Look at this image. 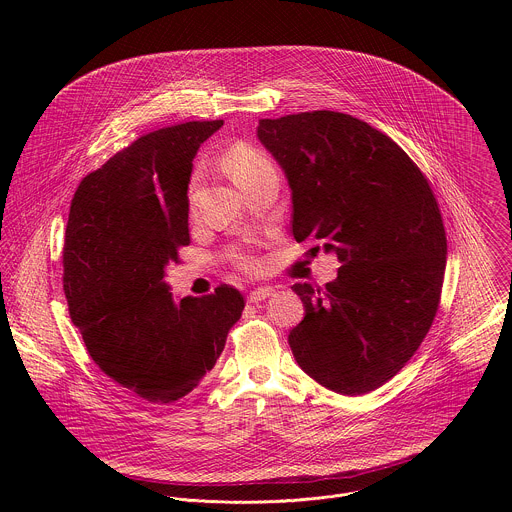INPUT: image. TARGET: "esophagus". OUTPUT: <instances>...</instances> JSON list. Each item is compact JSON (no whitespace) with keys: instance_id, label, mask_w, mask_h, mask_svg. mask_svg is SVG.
<instances>
[{"instance_id":"obj_1","label":"esophagus","mask_w":512,"mask_h":512,"mask_svg":"<svg viewBox=\"0 0 512 512\" xmlns=\"http://www.w3.org/2000/svg\"><path fill=\"white\" fill-rule=\"evenodd\" d=\"M276 292L274 288H270V286H262V288H256V290H252L250 295H248V301L250 303H260V301H264V299H268L272 293Z\"/></svg>"}]
</instances>
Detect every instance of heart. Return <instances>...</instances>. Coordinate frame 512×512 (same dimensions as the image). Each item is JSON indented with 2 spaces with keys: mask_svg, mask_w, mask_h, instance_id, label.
<instances>
[{
  "mask_svg": "<svg viewBox=\"0 0 512 512\" xmlns=\"http://www.w3.org/2000/svg\"><path fill=\"white\" fill-rule=\"evenodd\" d=\"M224 167L238 187H244L250 181H254L266 173H276L274 163L260 149H256L250 144H242V142L228 147V151L224 155ZM232 258L236 260L238 266H242L246 270H252L256 266V258L250 254L234 252Z\"/></svg>",
  "mask_w": 512,
  "mask_h": 512,
  "instance_id": "b5f03b06",
  "label": "heart"
}]
</instances>
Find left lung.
I'll return each instance as SVG.
<instances>
[{"mask_svg": "<svg viewBox=\"0 0 512 512\" xmlns=\"http://www.w3.org/2000/svg\"><path fill=\"white\" fill-rule=\"evenodd\" d=\"M256 136L288 179L293 238L343 264L323 290L293 286L305 307L293 357L321 386L366 394L410 361L436 317L447 242L434 193L402 147L349 114L260 120Z\"/></svg>", "mask_w": 512, "mask_h": 512, "instance_id": "obj_1", "label": "left lung"}]
</instances>
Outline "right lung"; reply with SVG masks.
Here are the masks:
<instances>
[{
    "instance_id": "add662e5",
    "label": "right lung",
    "mask_w": 512,
    "mask_h": 512,
    "mask_svg": "<svg viewBox=\"0 0 512 512\" xmlns=\"http://www.w3.org/2000/svg\"><path fill=\"white\" fill-rule=\"evenodd\" d=\"M222 124L142 136L86 175L71 203L63 250L71 319L102 372L151 404L201 384L244 309L234 288L177 299L165 282L191 240L193 159Z\"/></svg>"
}]
</instances>
